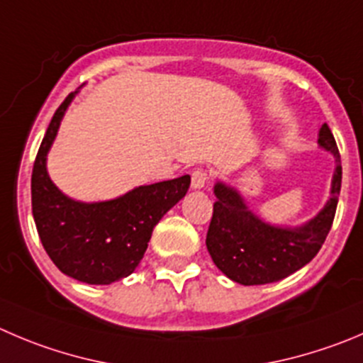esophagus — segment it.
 Segmentation results:
<instances>
[{
    "instance_id": "34e87169",
    "label": "esophagus",
    "mask_w": 363,
    "mask_h": 363,
    "mask_svg": "<svg viewBox=\"0 0 363 363\" xmlns=\"http://www.w3.org/2000/svg\"><path fill=\"white\" fill-rule=\"evenodd\" d=\"M206 179H208V172H206L205 169H196V171L192 172V189H203L206 185Z\"/></svg>"
}]
</instances>
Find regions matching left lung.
<instances>
[{"instance_id":"8db88e82","label":"left lung","mask_w":363,"mask_h":363,"mask_svg":"<svg viewBox=\"0 0 363 363\" xmlns=\"http://www.w3.org/2000/svg\"><path fill=\"white\" fill-rule=\"evenodd\" d=\"M319 146L335 158L330 199L313 219L301 226H276L262 220L247 208L237 189L217 182V201L206 233V250L223 274L240 285H264L287 278L305 267L330 233L339 203L342 165L333 133L324 123L319 130Z\"/></svg>"}]
</instances>
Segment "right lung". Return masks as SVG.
Here are the masks:
<instances>
[{
	"mask_svg": "<svg viewBox=\"0 0 363 363\" xmlns=\"http://www.w3.org/2000/svg\"><path fill=\"white\" fill-rule=\"evenodd\" d=\"M76 92L55 112L32 172V212L40 242L64 274L110 285L132 274L143 260L158 220L184 198L191 176L140 185L110 201L82 203L67 198L51 182L46 157Z\"/></svg>",
	"mask_w": 363,
	"mask_h": 363,
	"instance_id": "1",
	"label": "right lung"
}]
</instances>
